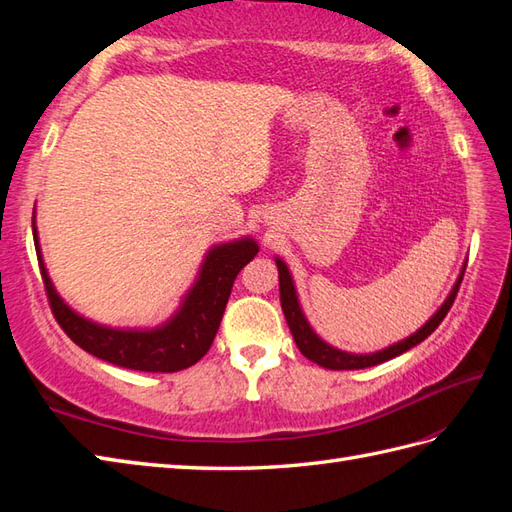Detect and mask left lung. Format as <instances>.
I'll list each match as a JSON object with an SVG mask.
<instances>
[{
	"label": "left lung",
	"mask_w": 512,
	"mask_h": 512,
	"mask_svg": "<svg viewBox=\"0 0 512 512\" xmlns=\"http://www.w3.org/2000/svg\"><path fill=\"white\" fill-rule=\"evenodd\" d=\"M277 262V270H279V299H281V310H284V317L288 321V328L292 332V339H295L299 352L310 358L312 363H317L325 369H365V367H374L389 361V358H396L400 354H405L411 347H416L418 343H422L427 336L438 328L442 323V319L447 317V312L451 310L455 295H458L460 284H462V277H464V270L466 264L460 270V277L455 281L449 297L444 299L442 306L436 310V314L422 325L418 332H413L407 339H402L394 345L385 347V350L380 352H372V354H352V352H343V350H336L334 345L325 343L321 336L310 328V323L306 319V314H303L301 306H299V297H297V288H295V281H292L290 270L286 266L284 259L275 257Z\"/></svg>",
	"instance_id": "8db88e82"
}]
</instances>
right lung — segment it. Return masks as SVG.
Masks as SVG:
<instances>
[{
	"mask_svg": "<svg viewBox=\"0 0 512 512\" xmlns=\"http://www.w3.org/2000/svg\"><path fill=\"white\" fill-rule=\"evenodd\" d=\"M32 235H35L37 259L50 308L63 332L101 361L136 369V372L167 374L198 363L209 352L217 328H220L235 277L259 253L253 237L211 246L198 270V277L187 295L182 297L180 308L171 314V319L158 328H110V325L81 317L59 297L46 264H43L35 220H32Z\"/></svg>",
	"mask_w": 512,
	"mask_h": 512,
	"instance_id": "right-lung-1",
	"label": "right lung"
}]
</instances>
